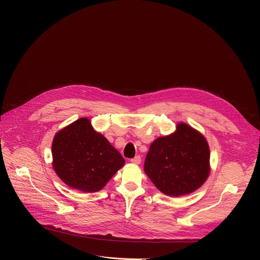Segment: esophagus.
Returning <instances> with one entry per match:
<instances>
[{
	"label": "esophagus",
	"mask_w": 260,
	"mask_h": 260,
	"mask_svg": "<svg viewBox=\"0 0 260 260\" xmlns=\"http://www.w3.org/2000/svg\"><path fill=\"white\" fill-rule=\"evenodd\" d=\"M131 161H132L133 164H135V165H140V164H141V156H140V155H137L136 157L132 158Z\"/></svg>",
	"instance_id": "esophagus-1"
}]
</instances>
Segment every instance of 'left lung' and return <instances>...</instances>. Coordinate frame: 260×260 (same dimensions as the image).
<instances>
[{"mask_svg": "<svg viewBox=\"0 0 260 260\" xmlns=\"http://www.w3.org/2000/svg\"><path fill=\"white\" fill-rule=\"evenodd\" d=\"M144 171L162 193L181 197L193 192L210 174V149L205 137L186 123L157 138L146 155Z\"/></svg>", "mask_w": 260, "mask_h": 260, "instance_id": "left-lung-1", "label": "left lung"}]
</instances>
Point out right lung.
I'll use <instances>...</instances> for the list:
<instances>
[{"instance_id":"1","label":"right lung","mask_w":260,"mask_h":260,"mask_svg":"<svg viewBox=\"0 0 260 260\" xmlns=\"http://www.w3.org/2000/svg\"><path fill=\"white\" fill-rule=\"evenodd\" d=\"M53 169L69 187L96 192L124 165V158L87 118L59 131L52 142Z\"/></svg>"}]
</instances>
